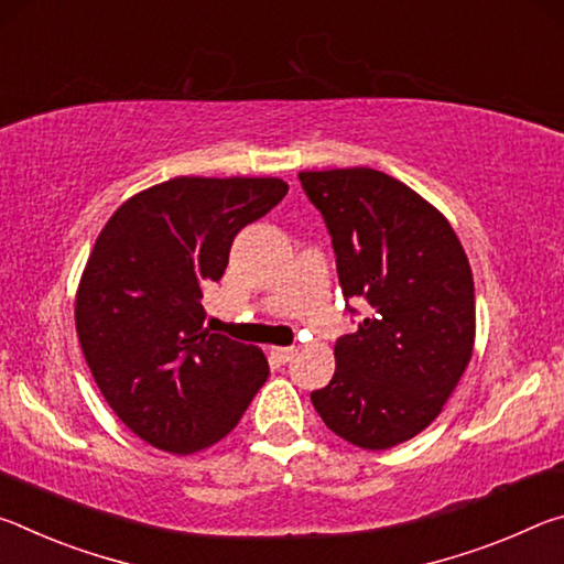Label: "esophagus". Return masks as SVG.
Returning <instances> with one entry per match:
<instances>
[{
  "label": "esophagus",
  "instance_id": "esophagus-1",
  "mask_svg": "<svg viewBox=\"0 0 564 564\" xmlns=\"http://www.w3.org/2000/svg\"><path fill=\"white\" fill-rule=\"evenodd\" d=\"M269 356L283 366V362H289L293 358V348H281V346H271L269 348Z\"/></svg>",
  "mask_w": 564,
  "mask_h": 564
}]
</instances>
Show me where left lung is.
<instances>
[{
  "label": "left lung",
  "instance_id": "1",
  "mask_svg": "<svg viewBox=\"0 0 564 564\" xmlns=\"http://www.w3.org/2000/svg\"><path fill=\"white\" fill-rule=\"evenodd\" d=\"M299 178L328 226L343 295L373 308L336 340V373L313 408L343 441L388 451L441 415L473 358L470 263L447 218L383 171Z\"/></svg>",
  "mask_w": 564,
  "mask_h": 564
}]
</instances>
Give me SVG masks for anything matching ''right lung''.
<instances>
[{
    "label": "right lung",
    "mask_w": 564,
    "mask_h": 564,
    "mask_svg": "<svg viewBox=\"0 0 564 564\" xmlns=\"http://www.w3.org/2000/svg\"><path fill=\"white\" fill-rule=\"evenodd\" d=\"M283 178L176 176L123 202L76 291V336L109 408L174 455L212 447L269 378L256 346L204 328V289L236 234L271 212Z\"/></svg>",
    "instance_id": "obj_1"
}]
</instances>
